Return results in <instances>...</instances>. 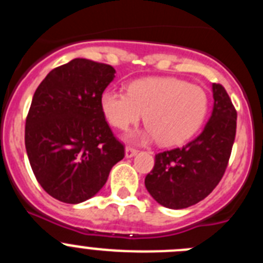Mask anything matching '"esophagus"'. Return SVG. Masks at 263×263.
<instances>
[{"label":"esophagus","mask_w":263,"mask_h":263,"mask_svg":"<svg viewBox=\"0 0 263 263\" xmlns=\"http://www.w3.org/2000/svg\"><path fill=\"white\" fill-rule=\"evenodd\" d=\"M137 153H138V150H137V148H134L133 146H126V148H125V155H126V158L134 157Z\"/></svg>","instance_id":"34e87169"}]
</instances>
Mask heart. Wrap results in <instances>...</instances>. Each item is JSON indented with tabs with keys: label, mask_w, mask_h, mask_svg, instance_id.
Returning a JSON list of instances; mask_svg holds the SVG:
<instances>
[{
	"label": "heart",
	"mask_w": 263,
	"mask_h": 263,
	"mask_svg": "<svg viewBox=\"0 0 263 263\" xmlns=\"http://www.w3.org/2000/svg\"><path fill=\"white\" fill-rule=\"evenodd\" d=\"M101 109L109 124L118 130L129 129L145 115L147 129L141 137L173 146L185 142L201 126L208 96L203 88L182 79L146 78L130 83L127 92H104Z\"/></svg>",
	"instance_id": "heart-1"
}]
</instances>
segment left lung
<instances>
[{"instance_id":"obj_1","label":"left lung","mask_w":263,"mask_h":263,"mask_svg":"<svg viewBox=\"0 0 263 263\" xmlns=\"http://www.w3.org/2000/svg\"><path fill=\"white\" fill-rule=\"evenodd\" d=\"M213 110L203 132L182 147L155 155L146 175L148 194L160 205L182 210L205 199L220 183L236 138L237 111L221 84H213Z\"/></svg>"}]
</instances>
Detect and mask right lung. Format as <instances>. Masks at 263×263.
Returning <instances> with one entry per match:
<instances>
[{
	"mask_svg": "<svg viewBox=\"0 0 263 263\" xmlns=\"http://www.w3.org/2000/svg\"><path fill=\"white\" fill-rule=\"evenodd\" d=\"M115 73L109 64L78 58L53 68L36 88L25 145L36 180L57 200L78 204L95 196L125 157L101 109Z\"/></svg>",
	"mask_w": 263,
	"mask_h": 263,
	"instance_id": "obj_1",
	"label": "right lung"
}]
</instances>
